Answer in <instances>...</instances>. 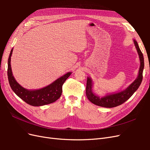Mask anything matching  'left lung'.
<instances>
[{"instance_id": "8db88e82", "label": "left lung", "mask_w": 150, "mask_h": 150, "mask_svg": "<svg viewBox=\"0 0 150 150\" xmlns=\"http://www.w3.org/2000/svg\"><path fill=\"white\" fill-rule=\"evenodd\" d=\"M133 42L138 54L140 61L139 69L137 79L123 91H121L120 92L115 93L107 94L104 96H99L98 95L93 92V80L89 77H88L87 83H86V94L88 99L92 103L101 107L114 108L120 106L126 101L138 89L143 80V71L144 65V57L139 47L138 42L135 40H133Z\"/></svg>"}]
</instances>
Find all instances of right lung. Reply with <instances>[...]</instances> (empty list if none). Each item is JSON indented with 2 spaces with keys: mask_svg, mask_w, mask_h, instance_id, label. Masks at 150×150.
<instances>
[{
  "mask_svg": "<svg viewBox=\"0 0 150 150\" xmlns=\"http://www.w3.org/2000/svg\"><path fill=\"white\" fill-rule=\"evenodd\" d=\"M12 49L8 59L7 76L9 84L13 91L22 100L33 106H40L51 104L57 101L62 94V87L66 80L71 74V72H68L64 75L59 78L56 81L46 87L39 89H27L18 83L13 76L11 69Z\"/></svg>",
  "mask_w": 150,
  "mask_h": 150,
  "instance_id": "obj_1",
  "label": "right lung"
}]
</instances>
